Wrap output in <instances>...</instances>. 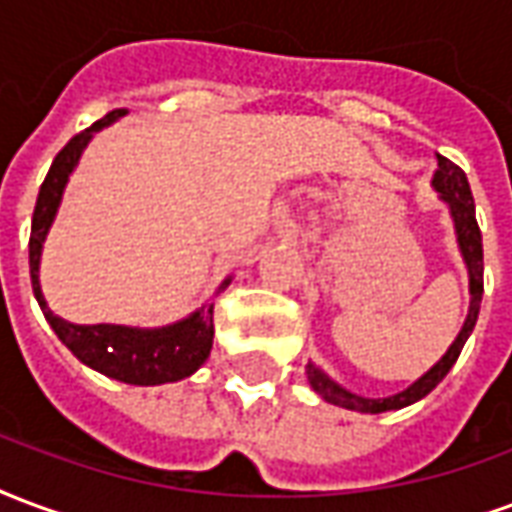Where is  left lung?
Returning a JSON list of instances; mask_svg holds the SVG:
<instances>
[{
    "label": "left lung",
    "instance_id": "obj_1",
    "mask_svg": "<svg viewBox=\"0 0 512 512\" xmlns=\"http://www.w3.org/2000/svg\"><path fill=\"white\" fill-rule=\"evenodd\" d=\"M439 160V169L434 174V190L439 193V199L445 201L450 207V218H453L455 237H458V248H461V256H464L466 272H469V313H466V322L461 327V333L450 343V349L442 354V360L425 371L414 384H409L401 393L390 395V398H363V395L349 393L346 387H341L338 382H333L330 376L324 374L319 365L308 363L305 365V374H308V382L316 393L322 395L327 404L343 406V409H352V412L363 414H379V412H393V409H404V406L420 401L425 395L434 390L436 384L442 382L447 376V371L453 368L458 354L464 349L466 338L472 335L477 322V313H480V300H483V234H480V226H477L475 218V199H472V190H469V179L453 160L436 155Z\"/></svg>",
    "mask_w": 512,
    "mask_h": 512
}]
</instances>
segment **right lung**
<instances>
[{"mask_svg":"<svg viewBox=\"0 0 512 512\" xmlns=\"http://www.w3.org/2000/svg\"><path fill=\"white\" fill-rule=\"evenodd\" d=\"M119 114H125V111H111L103 119H98L92 128L81 130L78 136L70 138L65 147L59 149V155L51 163V169L40 185V193H37L35 215H32L29 275H32V289H35L37 305L46 316V322L51 324V330L59 335V341L65 343L81 363L95 368L103 376L117 379V382L149 387V384L179 382L204 365V360L210 357L212 335H215V324H212L215 302L207 300L199 311L190 313L188 319L166 324V327H155V330H138V327H122V324H70L54 316V311L48 308L43 289H40V275H37L43 242H46L51 223L57 218L67 177L76 169L89 138L95 136L100 128L111 125L114 119H119ZM229 281L231 278L220 283L218 294L229 286Z\"/></svg>","mask_w":512,"mask_h":512,"instance_id":"obj_1","label":"right lung"}]
</instances>
